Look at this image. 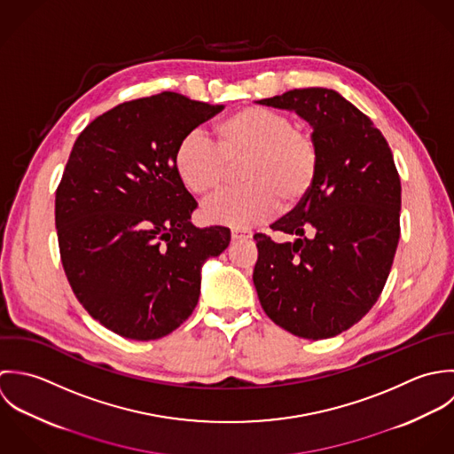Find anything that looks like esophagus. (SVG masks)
Wrapping results in <instances>:
<instances>
[{"label":"esophagus","mask_w":454,"mask_h":454,"mask_svg":"<svg viewBox=\"0 0 454 454\" xmlns=\"http://www.w3.org/2000/svg\"><path fill=\"white\" fill-rule=\"evenodd\" d=\"M251 237H253V233L249 230H239V228L231 230V239L233 240H244V239H251Z\"/></svg>","instance_id":"esophagus-1"}]
</instances>
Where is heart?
<instances>
[{
  "label": "heart",
  "mask_w": 454,
  "mask_h": 454,
  "mask_svg": "<svg viewBox=\"0 0 454 454\" xmlns=\"http://www.w3.org/2000/svg\"><path fill=\"white\" fill-rule=\"evenodd\" d=\"M214 143L200 133L182 138L176 170L189 191L201 200L221 196L230 168H240L242 191L217 200L203 210L208 223L246 228L269 219L280 207L291 210L310 192L319 149L314 137L293 124L284 112L244 106L214 124Z\"/></svg>",
  "instance_id": "heart-1"
}]
</instances>
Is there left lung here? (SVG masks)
<instances>
[{
  "label": "left lung",
  "instance_id": "8db88e82",
  "mask_svg": "<svg viewBox=\"0 0 454 454\" xmlns=\"http://www.w3.org/2000/svg\"><path fill=\"white\" fill-rule=\"evenodd\" d=\"M256 103L310 124L319 170L305 200L270 226L294 240L254 235V287L275 325L296 337L332 339L373 307L393 265L402 207L393 154L373 122L333 90H293Z\"/></svg>",
  "mask_w": 454,
  "mask_h": 454
}]
</instances>
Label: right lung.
I'll use <instances>...</instances> for the list:
<instances>
[{
  "instance_id": "right-lung-1",
  "label": "right lung",
  "mask_w": 454,
  "mask_h": 454,
  "mask_svg": "<svg viewBox=\"0 0 454 454\" xmlns=\"http://www.w3.org/2000/svg\"><path fill=\"white\" fill-rule=\"evenodd\" d=\"M177 92L121 103L79 135L56 191V228L68 282L96 321L131 340H156L192 314L201 267L231 240L196 228V201L176 151L221 112Z\"/></svg>"
}]
</instances>
